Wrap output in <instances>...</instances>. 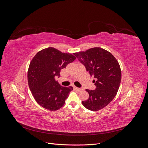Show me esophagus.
<instances>
[{"label": "esophagus", "instance_id": "34e87169", "mask_svg": "<svg viewBox=\"0 0 148 148\" xmlns=\"http://www.w3.org/2000/svg\"><path fill=\"white\" fill-rule=\"evenodd\" d=\"M73 89H75V90H77V91H80L82 90V89L79 88H77L76 86H73Z\"/></svg>", "mask_w": 148, "mask_h": 148}]
</instances>
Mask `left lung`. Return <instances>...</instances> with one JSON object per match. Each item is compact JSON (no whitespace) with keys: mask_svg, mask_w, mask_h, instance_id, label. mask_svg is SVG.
Listing matches in <instances>:
<instances>
[{"mask_svg":"<svg viewBox=\"0 0 148 148\" xmlns=\"http://www.w3.org/2000/svg\"><path fill=\"white\" fill-rule=\"evenodd\" d=\"M73 54L86 71L96 79V89H86L89 98L82 104L91 111L104 108L114 99L119 90L122 78L118 61L109 52L101 47H94Z\"/></svg>","mask_w":148,"mask_h":148,"instance_id":"1","label":"left lung"}]
</instances>
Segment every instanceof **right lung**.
I'll return each mask as SVG.
<instances>
[{
    "label": "right lung",
    "mask_w": 148,
    "mask_h": 148,
    "mask_svg": "<svg viewBox=\"0 0 148 148\" xmlns=\"http://www.w3.org/2000/svg\"><path fill=\"white\" fill-rule=\"evenodd\" d=\"M76 57L48 47L38 52L30 62L28 82L32 95L38 104L49 110H57L65 104L73 87L60 85L56 77H60L62 69L73 62Z\"/></svg>",
    "instance_id": "add662e5"
}]
</instances>
